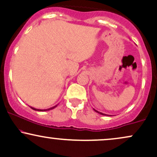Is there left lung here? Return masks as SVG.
Returning <instances> with one entry per match:
<instances>
[{
	"instance_id": "1",
	"label": "left lung",
	"mask_w": 157,
	"mask_h": 157,
	"mask_svg": "<svg viewBox=\"0 0 157 157\" xmlns=\"http://www.w3.org/2000/svg\"><path fill=\"white\" fill-rule=\"evenodd\" d=\"M94 110L95 111V112H97V113H99V114H101V115H103V116H111L110 115H107V114H105V113H101V112H99V111H97V109H94Z\"/></svg>"
}]
</instances>
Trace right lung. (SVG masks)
Returning a JSON list of instances; mask_svg holds the SVG:
<instances>
[{
    "label": "right lung",
    "instance_id": "obj_1",
    "mask_svg": "<svg viewBox=\"0 0 157 157\" xmlns=\"http://www.w3.org/2000/svg\"><path fill=\"white\" fill-rule=\"evenodd\" d=\"M57 105H56V106H54V107H50V108L46 109H36V108H34V107H31V109H33V110H36V111H48V110H50V109H54L55 107H57Z\"/></svg>",
    "mask_w": 157,
    "mask_h": 157
}]
</instances>
